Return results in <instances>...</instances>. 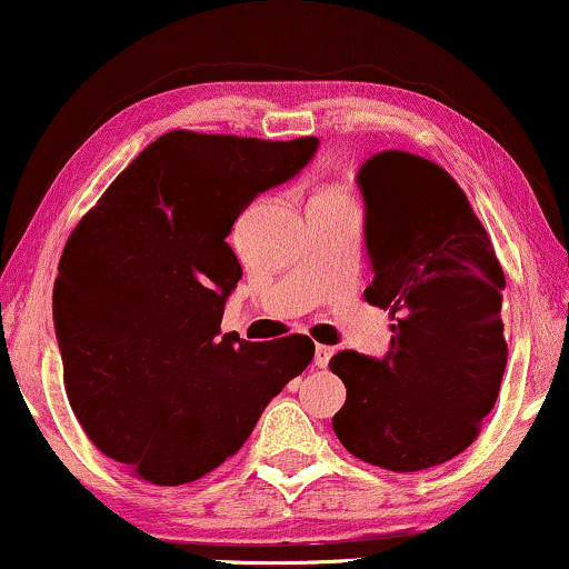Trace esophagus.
I'll list each match as a JSON object with an SVG mask.
<instances>
[{
	"label": "esophagus",
	"instance_id": "1",
	"mask_svg": "<svg viewBox=\"0 0 569 569\" xmlns=\"http://www.w3.org/2000/svg\"><path fill=\"white\" fill-rule=\"evenodd\" d=\"M336 349L330 347H322V343H318V349H315V368H328L330 357H333Z\"/></svg>",
	"mask_w": 569,
	"mask_h": 569
}]
</instances>
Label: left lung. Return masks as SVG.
Wrapping results in <instances>:
<instances>
[{"label":"left lung","instance_id":"8db88e82","mask_svg":"<svg viewBox=\"0 0 569 569\" xmlns=\"http://www.w3.org/2000/svg\"><path fill=\"white\" fill-rule=\"evenodd\" d=\"M370 305L391 309L383 359L338 351L347 386L333 417L343 449L393 472L443 465L476 441L507 368V280L483 222L441 164L399 149L357 172Z\"/></svg>","mask_w":569,"mask_h":569}]
</instances>
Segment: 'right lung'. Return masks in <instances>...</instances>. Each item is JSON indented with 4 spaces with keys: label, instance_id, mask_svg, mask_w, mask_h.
<instances>
[{
    "label": "right lung",
    "instance_id": "add662e5",
    "mask_svg": "<svg viewBox=\"0 0 569 569\" xmlns=\"http://www.w3.org/2000/svg\"><path fill=\"white\" fill-rule=\"evenodd\" d=\"M318 143L170 131L64 243L52 312L68 401L93 446L149 483H191L233 457L312 362L307 336L236 341L220 320L241 280L236 218Z\"/></svg>",
    "mask_w": 569,
    "mask_h": 569
}]
</instances>
